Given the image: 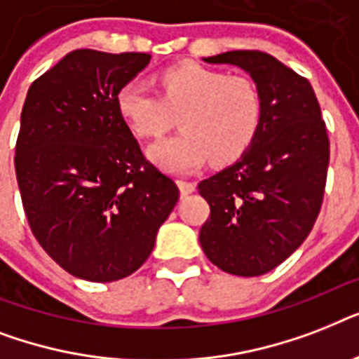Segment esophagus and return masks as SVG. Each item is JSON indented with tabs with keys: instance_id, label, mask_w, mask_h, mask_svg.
<instances>
[{
	"instance_id": "obj_1",
	"label": "esophagus",
	"mask_w": 359,
	"mask_h": 359,
	"mask_svg": "<svg viewBox=\"0 0 359 359\" xmlns=\"http://www.w3.org/2000/svg\"><path fill=\"white\" fill-rule=\"evenodd\" d=\"M179 188H180V196L186 197L196 190V182H191V180H179Z\"/></svg>"
}]
</instances>
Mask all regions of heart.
Segmentation results:
<instances>
[{
	"label": "heart",
	"instance_id": "heart-1",
	"mask_svg": "<svg viewBox=\"0 0 359 359\" xmlns=\"http://www.w3.org/2000/svg\"><path fill=\"white\" fill-rule=\"evenodd\" d=\"M162 97L140 80L115 95L121 119L140 137H158L180 114L182 132L154 143L149 158L169 173H191L208 158L227 163L255 141L262 123V95L253 80L205 65L182 63L160 74Z\"/></svg>",
	"mask_w": 359,
	"mask_h": 359
}]
</instances>
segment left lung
<instances>
[{
  "instance_id": "left-lung-1",
  "label": "left lung",
  "mask_w": 359,
  "mask_h": 359,
  "mask_svg": "<svg viewBox=\"0 0 359 359\" xmlns=\"http://www.w3.org/2000/svg\"><path fill=\"white\" fill-rule=\"evenodd\" d=\"M203 61L245 70L264 108L250 149L197 186L210 205L199 242L219 270L262 276L300 248L320 212L330 162L326 124L311 83L272 55L235 50Z\"/></svg>"
}]
</instances>
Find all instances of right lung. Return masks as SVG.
I'll list each match as a JSON object with an SVG mask.
<instances>
[{
  "label": "right lung",
  "mask_w": 359,
  "mask_h": 359,
  "mask_svg": "<svg viewBox=\"0 0 359 359\" xmlns=\"http://www.w3.org/2000/svg\"><path fill=\"white\" fill-rule=\"evenodd\" d=\"M149 61L74 50L25 97L14 156L22 205L42 250L74 278L109 283L134 273L179 201L115 106Z\"/></svg>",
  "instance_id": "obj_1"
}]
</instances>
